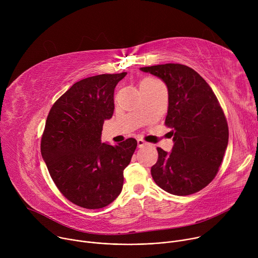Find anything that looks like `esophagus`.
Masks as SVG:
<instances>
[{"instance_id":"34e87169","label":"esophagus","mask_w":258,"mask_h":258,"mask_svg":"<svg viewBox=\"0 0 258 258\" xmlns=\"http://www.w3.org/2000/svg\"><path fill=\"white\" fill-rule=\"evenodd\" d=\"M146 145H147V143H146L144 140L138 139V146H139V147H143V146H146Z\"/></svg>"}]
</instances>
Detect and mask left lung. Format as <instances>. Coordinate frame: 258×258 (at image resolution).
Masks as SVG:
<instances>
[{
  "label": "left lung",
  "mask_w": 258,
  "mask_h": 258,
  "mask_svg": "<svg viewBox=\"0 0 258 258\" xmlns=\"http://www.w3.org/2000/svg\"><path fill=\"white\" fill-rule=\"evenodd\" d=\"M160 79L167 88L165 124L173 135L171 152L157 148L151 167L154 181L177 196L196 193L214 178L229 142L224 111L214 93L194 69L167 63L140 68Z\"/></svg>",
  "instance_id": "obj_1"
}]
</instances>
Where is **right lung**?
<instances>
[{
    "mask_svg": "<svg viewBox=\"0 0 258 258\" xmlns=\"http://www.w3.org/2000/svg\"><path fill=\"white\" fill-rule=\"evenodd\" d=\"M126 72L99 75L73 85L52 106L41 143L43 159L59 191L73 204L99 209L123 186L137 141L102 143L105 120L114 111V89Z\"/></svg>",
    "mask_w": 258,
    "mask_h": 258,
    "instance_id": "1",
    "label": "right lung"
}]
</instances>
